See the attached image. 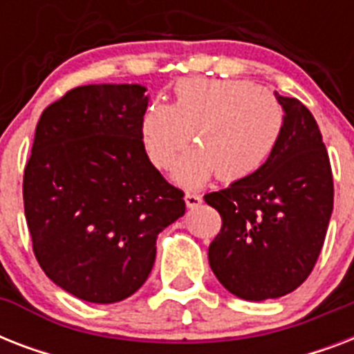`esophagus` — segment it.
Masks as SVG:
<instances>
[{
    "instance_id": "obj_1",
    "label": "esophagus",
    "mask_w": 354,
    "mask_h": 354,
    "mask_svg": "<svg viewBox=\"0 0 354 354\" xmlns=\"http://www.w3.org/2000/svg\"><path fill=\"white\" fill-rule=\"evenodd\" d=\"M185 204H187V207H198L200 204H202V196H198V194H193V193H187L185 194Z\"/></svg>"
}]
</instances>
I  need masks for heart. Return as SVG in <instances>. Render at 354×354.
<instances>
[{
    "label": "heart",
    "mask_w": 354,
    "mask_h": 354,
    "mask_svg": "<svg viewBox=\"0 0 354 354\" xmlns=\"http://www.w3.org/2000/svg\"><path fill=\"white\" fill-rule=\"evenodd\" d=\"M174 104L156 101L143 112L141 139L152 165L169 169L172 180L198 189L213 174L224 183L261 171L279 143L285 112L270 91L250 80L185 79L174 88Z\"/></svg>",
    "instance_id": "1"
}]
</instances>
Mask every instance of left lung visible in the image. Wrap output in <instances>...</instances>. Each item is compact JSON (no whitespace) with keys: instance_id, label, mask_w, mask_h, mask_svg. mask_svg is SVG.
<instances>
[{"instance_id":"8db88e82","label":"left lung","mask_w":354,"mask_h":354,"mask_svg":"<svg viewBox=\"0 0 354 354\" xmlns=\"http://www.w3.org/2000/svg\"><path fill=\"white\" fill-rule=\"evenodd\" d=\"M285 112L274 154L253 176L205 194L222 216L209 244L216 279L246 301L296 290L313 272L329 227L335 185L329 154L308 108L275 93Z\"/></svg>"}]
</instances>
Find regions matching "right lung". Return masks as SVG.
Here are the masks:
<instances>
[{
  "label": "right lung",
  "mask_w": 354,
  "mask_h": 354,
  "mask_svg": "<svg viewBox=\"0 0 354 354\" xmlns=\"http://www.w3.org/2000/svg\"><path fill=\"white\" fill-rule=\"evenodd\" d=\"M141 84H90L44 110L24 174L32 252L49 279L90 303L141 288L156 239L185 213L141 139Z\"/></svg>",
  "instance_id": "right-lung-1"
}]
</instances>
